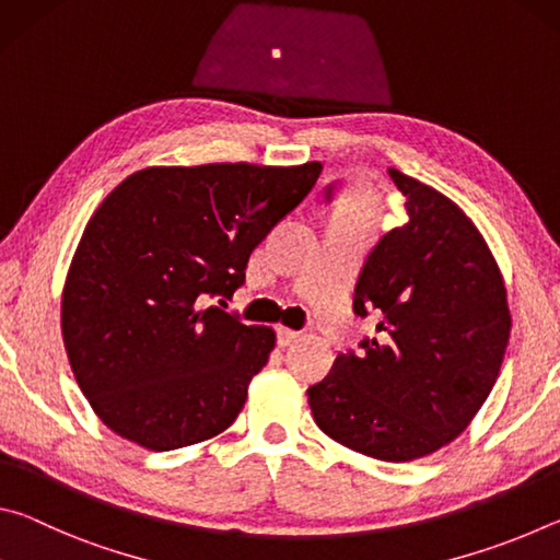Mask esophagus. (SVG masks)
<instances>
[{"label":"esophagus","mask_w":560,"mask_h":560,"mask_svg":"<svg viewBox=\"0 0 560 560\" xmlns=\"http://www.w3.org/2000/svg\"><path fill=\"white\" fill-rule=\"evenodd\" d=\"M299 338H301L299 330H291V328H279V330H277V340H279V346H281V348H287V346H291V343H296Z\"/></svg>","instance_id":"obj_1"}]
</instances>
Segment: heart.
<instances>
[{
	"label": "heart",
	"instance_id": "b5f03b06",
	"mask_svg": "<svg viewBox=\"0 0 560 560\" xmlns=\"http://www.w3.org/2000/svg\"><path fill=\"white\" fill-rule=\"evenodd\" d=\"M377 210V195L375 189L371 187H358L353 195L348 197V202L343 207V212L340 217H350V220H368V217H373Z\"/></svg>",
	"mask_w": 560,
	"mask_h": 560
}]
</instances>
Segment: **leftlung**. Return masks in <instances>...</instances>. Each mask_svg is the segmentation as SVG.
I'll return each mask as SVG.
<instances>
[{"mask_svg":"<svg viewBox=\"0 0 560 560\" xmlns=\"http://www.w3.org/2000/svg\"><path fill=\"white\" fill-rule=\"evenodd\" d=\"M387 173L405 195L407 222L368 254L353 299L360 318L381 316V336L340 353L308 387V405L343 447L410 462L452 442L485 405L511 316L504 279L469 217L420 179Z\"/></svg>","mask_w":560,"mask_h":560,"instance_id":"obj_1","label":"left lung"}]
</instances>
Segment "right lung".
Here are the masks:
<instances>
[{
    "label": "right lung",
    "mask_w": 560,
    "mask_h": 560,
    "mask_svg": "<svg viewBox=\"0 0 560 560\" xmlns=\"http://www.w3.org/2000/svg\"><path fill=\"white\" fill-rule=\"evenodd\" d=\"M320 170L148 167L103 200L61 299L71 371L103 424L167 452L236 420L277 336L205 303L242 287L252 252Z\"/></svg>",
    "instance_id": "add662e5"
}]
</instances>
